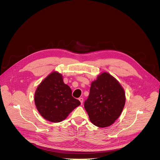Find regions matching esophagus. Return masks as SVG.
I'll list each match as a JSON object with an SVG mask.
<instances>
[{
    "mask_svg": "<svg viewBox=\"0 0 160 160\" xmlns=\"http://www.w3.org/2000/svg\"><path fill=\"white\" fill-rule=\"evenodd\" d=\"M79 100L80 101V102H81V105H82V103H83V101H84L83 98H82V97L79 98Z\"/></svg>",
    "mask_w": 160,
    "mask_h": 160,
    "instance_id": "esophagus-1",
    "label": "esophagus"
}]
</instances>
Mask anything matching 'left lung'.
Returning <instances> with one entry per match:
<instances>
[{"instance_id":"8db88e82","label":"left lung","mask_w":160,"mask_h":160,"mask_svg":"<svg viewBox=\"0 0 160 160\" xmlns=\"http://www.w3.org/2000/svg\"><path fill=\"white\" fill-rule=\"evenodd\" d=\"M125 100V93L120 84L110 74L103 72L92 83L84 108L95 126L105 128L119 118Z\"/></svg>"}]
</instances>
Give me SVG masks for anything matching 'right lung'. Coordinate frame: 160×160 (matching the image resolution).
I'll use <instances>...</instances> for the list:
<instances>
[{
	"mask_svg": "<svg viewBox=\"0 0 160 160\" xmlns=\"http://www.w3.org/2000/svg\"><path fill=\"white\" fill-rule=\"evenodd\" d=\"M34 101L41 115L47 120L59 122L81 102L72 96V91L63 82L61 74L53 72L39 84L35 92Z\"/></svg>",
	"mask_w": 160,
	"mask_h": 160,
	"instance_id": "add662e5",
	"label": "right lung"
}]
</instances>
